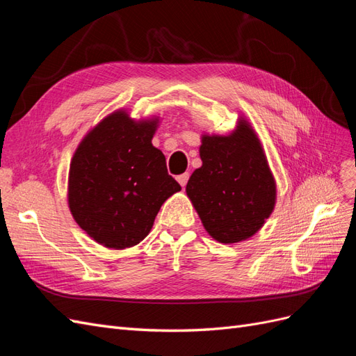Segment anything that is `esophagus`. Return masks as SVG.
Listing matches in <instances>:
<instances>
[{
  "instance_id": "34e87169",
  "label": "esophagus",
  "mask_w": 356,
  "mask_h": 356,
  "mask_svg": "<svg viewBox=\"0 0 356 356\" xmlns=\"http://www.w3.org/2000/svg\"><path fill=\"white\" fill-rule=\"evenodd\" d=\"M188 178H190V174L188 172H186V174H182V175H178V182L179 184L182 186V187H186L187 186V182H188Z\"/></svg>"
}]
</instances>
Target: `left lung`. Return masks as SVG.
Returning <instances> with one entry per match:
<instances>
[{
  "instance_id": "8db88e82",
  "label": "left lung",
  "mask_w": 356,
  "mask_h": 356,
  "mask_svg": "<svg viewBox=\"0 0 356 356\" xmlns=\"http://www.w3.org/2000/svg\"><path fill=\"white\" fill-rule=\"evenodd\" d=\"M202 168L187 182V196L204 229L221 243L241 242L272 213L275 179L257 135L245 120L230 136H203Z\"/></svg>"
}]
</instances>
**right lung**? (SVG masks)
<instances>
[{
  "label": "right lung",
  "instance_id": "1",
  "mask_svg": "<svg viewBox=\"0 0 356 356\" xmlns=\"http://www.w3.org/2000/svg\"><path fill=\"white\" fill-rule=\"evenodd\" d=\"M156 122L135 123L124 111L86 136L70 168L74 220L96 242L123 250L141 242L163 202L181 190L153 147Z\"/></svg>",
  "mask_w": 356,
  "mask_h": 356
}]
</instances>
